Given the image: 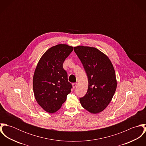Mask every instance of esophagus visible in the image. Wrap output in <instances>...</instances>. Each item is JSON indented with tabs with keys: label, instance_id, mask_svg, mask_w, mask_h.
Here are the masks:
<instances>
[{
	"label": "esophagus",
	"instance_id": "esophagus-1",
	"mask_svg": "<svg viewBox=\"0 0 146 146\" xmlns=\"http://www.w3.org/2000/svg\"><path fill=\"white\" fill-rule=\"evenodd\" d=\"M76 86H77V83L72 84V88H73L74 89H75V88L76 87Z\"/></svg>",
	"mask_w": 146,
	"mask_h": 146
}]
</instances>
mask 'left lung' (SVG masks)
Returning <instances> with one entry per match:
<instances>
[{
  "label": "left lung",
  "instance_id": "8db88e82",
  "mask_svg": "<svg viewBox=\"0 0 146 146\" xmlns=\"http://www.w3.org/2000/svg\"><path fill=\"white\" fill-rule=\"evenodd\" d=\"M74 51L81 61L88 79L86 94L80 98L84 108L92 113L102 112L115 93L117 81L108 57L94 47L78 46Z\"/></svg>",
  "mask_w": 146,
  "mask_h": 146
}]
</instances>
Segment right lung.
I'll list each match as a JSON object with an SVG mask.
<instances>
[{"label": "right lung", "instance_id": "1", "mask_svg": "<svg viewBox=\"0 0 146 146\" xmlns=\"http://www.w3.org/2000/svg\"><path fill=\"white\" fill-rule=\"evenodd\" d=\"M73 48L63 44L51 47L42 56L35 68L33 76L34 96L38 104L48 113L57 111L71 92L72 86L68 81L63 63Z\"/></svg>", "mask_w": 146, "mask_h": 146}]
</instances>
